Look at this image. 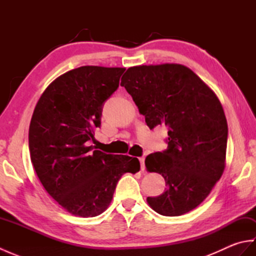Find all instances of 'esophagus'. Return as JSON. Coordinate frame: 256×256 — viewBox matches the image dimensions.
<instances>
[{"label": "esophagus", "mask_w": 256, "mask_h": 256, "mask_svg": "<svg viewBox=\"0 0 256 256\" xmlns=\"http://www.w3.org/2000/svg\"><path fill=\"white\" fill-rule=\"evenodd\" d=\"M140 168H142V170H145V157H140Z\"/></svg>", "instance_id": "obj_1"}]
</instances>
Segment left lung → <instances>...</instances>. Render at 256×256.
I'll list each match as a JSON object with an SVG mask.
<instances>
[{
  "label": "left lung",
  "mask_w": 256,
  "mask_h": 256,
  "mask_svg": "<svg viewBox=\"0 0 256 256\" xmlns=\"http://www.w3.org/2000/svg\"><path fill=\"white\" fill-rule=\"evenodd\" d=\"M121 86L132 96L148 126L168 128L167 148L145 160L165 178L166 190L148 197L157 214L177 216L208 197L226 165L228 123L218 98L192 70L178 64L131 67Z\"/></svg>",
  "instance_id": "left-lung-1"
}]
</instances>
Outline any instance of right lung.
<instances>
[{
	"mask_svg": "<svg viewBox=\"0 0 256 256\" xmlns=\"http://www.w3.org/2000/svg\"><path fill=\"white\" fill-rule=\"evenodd\" d=\"M125 68L84 66L47 86L30 120L32 166L46 192L74 216L101 214L118 179L140 165L126 155L106 154L89 146L100 128L104 102L118 88Z\"/></svg>",
	"mask_w": 256,
	"mask_h": 256,
	"instance_id": "obj_1",
	"label": "right lung"
}]
</instances>
